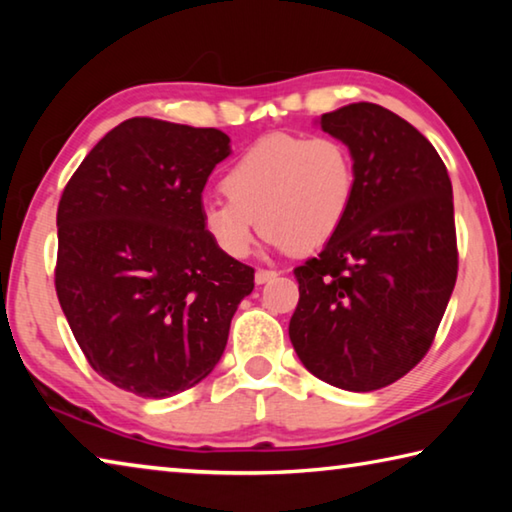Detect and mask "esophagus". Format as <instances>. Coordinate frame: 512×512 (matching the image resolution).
Here are the masks:
<instances>
[{
  "label": "esophagus",
  "instance_id": "esophagus-1",
  "mask_svg": "<svg viewBox=\"0 0 512 512\" xmlns=\"http://www.w3.org/2000/svg\"><path fill=\"white\" fill-rule=\"evenodd\" d=\"M275 275L277 273L275 271H268V268H257V271H255V282L257 284H266V282H271Z\"/></svg>",
  "mask_w": 512,
  "mask_h": 512
}]
</instances>
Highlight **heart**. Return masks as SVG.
I'll return each mask as SVG.
<instances>
[{"instance_id":"obj_1","label":"heart","mask_w":512,"mask_h":512,"mask_svg":"<svg viewBox=\"0 0 512 512\" xmlns=\"http://www.w3.org/2000/svg\"><path fill=\"white\" fill-rule=\"evenodd\" d=\"M225 198L201 205V230L221 255L244 259L257 223L273 246L309 253L325 246L357 192L350 146L332 135H268L223 178Z\"/></svg>"}]
</instances>
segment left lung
Masks as SVG:
<instances>
[{"label":"left lung","instance_id":"1","mask_svg":"<svg viewBox=\"0 0 512 512\" xmlns=\"http://www.w3.org/2000/svg\"><path fill=\"white\" fill-rule=\"evenodd\" d=\"M320 128L350 146L357 192L320 255L293 268L289 339L311 375L368 393L418 366L452 298V180L427 137L377 103L327 112Z\"/></svg>","mask_w":512,"mask_h":512}]
</instances>
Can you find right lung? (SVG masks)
Masks as SVG:
<instances>
[{
    "instance_id": "add662e5",
    "label": "right lung",
    "mask_w": 512,
    "mask_h": 512,
    "mask_svg": "<svg viewBox=\"0 0 512 512\" xmlns=\"http://www.w3.org/2000/svg\"><path fill=\"white\" fill-rule=\"evenodd\" d=\"M230 155L216 128L133 117L85 155L58 203L56 293L90 366L171 397L219 363L255 268L201 230L203 187Z\"/></svg>"
}]
</instances>
